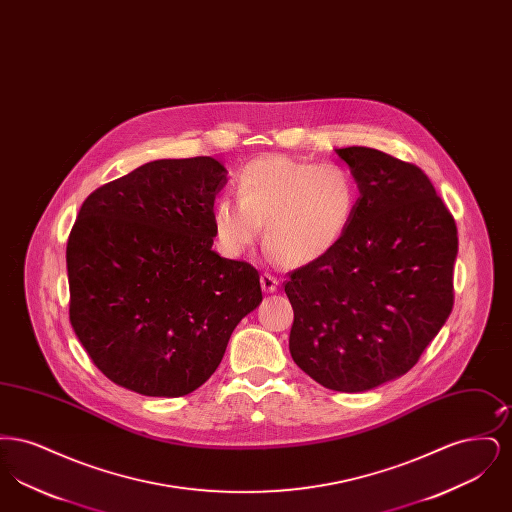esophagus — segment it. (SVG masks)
Masks as SVG:
<instances>
[{
	"mask_svg": "<svg viewBox=\"0 0 512 512\" xmlns=\"http://www.w3.org/2000/svg\"><path fill=\"white\" fill-rule=\"evenodd\" d=\"M278 284H280V282H278L272 274H268V272L261 274V286H263V290H265V292H276V290H278Z\"/></svg>",
	"mask_w": 512,
	"mask_h": 512,
	"instance_id": "34e87169",
	"label": "esophagus"
}]
</instances>
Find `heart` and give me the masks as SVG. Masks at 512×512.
<instances>
[{"instance_id": "heart-1", "label": "heart", "mask_w": 512, "mask_h": 512, "mask_svg": "<svg viewBox=\"0 0 512 512\" xmlns=\"http://www.w3.org/2000/svg\"><path fill=\"white\" fill-rule=\"evenodd\" d=\"M238 199L222 195L213 228L226 257H240L265 226L268 253L286 267H307L340 245L357 207V186L338 165L261 155L236 178Z\"/></svg>"}]
</instances>
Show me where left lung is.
Here are the masks:
<instances>
[{"mask_svg": "<svg viewBox=\"0 0 512 512\" xmlns=\"http://www.w3.org/2000/svg\"><path fill=\"white\" fill-rule=\"evenodd\" d=\"M359 188L340 245L290 274V353L328 390L357 393L409 372L453 309L457 226L430 178L372 147H343Z\"/></svg>", "mask_w": 512, "mask_h": 512, "instance_id": "1", "label": "left lung"}]
</instances>
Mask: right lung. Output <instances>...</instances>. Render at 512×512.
Wrapping results in <instances>:
<instances>
[{
    "mask_svg": "<svg viewBox=\"0 0 512 512\" xmlns=\"http://www.w3.org/2000/svg\"><path fill=\"white\" fill-rule=\"evenodd\" d=\"M213 157L161 159L86 197L67 244L74 334L117 386L180 397L263 301L257 268L213 251Z\"/></svg>",
    "mask_w": 512,
    "mask_h": 512,
    "instance_id": "right-lung-1",
    "label": "right lung"
}]
</instances>
